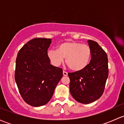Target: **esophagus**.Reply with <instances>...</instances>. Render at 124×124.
<instances>
[{
    "instance_id": "esophagus-1",
    "label": "esophagus",
    "mask_w": 124,
    "mask_h": 124,
    "mask_svg": "<svg viewBox=\"0 0 124 124\" xmlns=\"http://www.w3.org/2000/svg\"><path fill=\"white\" fill-rule=\"evenodd\" d=\"M63 75L64 76H68V72H66V71H63Z\"/></svg>"
}]
</instances>
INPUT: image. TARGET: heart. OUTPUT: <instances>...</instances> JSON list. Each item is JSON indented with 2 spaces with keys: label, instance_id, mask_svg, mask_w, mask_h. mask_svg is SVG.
Here are the masks:
<instances>
[{
  "label": "heart",
  "instance_id": "b5f03b06",
  "mask_svg": "<svg viewBox=\"0 0 124 124\" xmlns=\"http://www.w3.org/2000/svg\"><path fill=\"white\" fill-rule=\"evenodd\" d=\"M47 57L54 67H59L65 58L70 69L74 71L83 70L89 63L91 57L90 47L76 41H67L61 44L57 50L50 49Z\"/></svg>",
  "mask_w": 124,
  "mask_h": 124
}]
</instances>
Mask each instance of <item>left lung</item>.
<instances>
[{
  "mask_svg": "<svg viewBox=\"0 0 124 124\" xmlns=\"http://www.w3.org/2000/svg\"><path fill=\"white\" fill-rule=\"evenodd\" d=\"M91 50V59L85 68L68 73L70 91L77 102L89 104L102 95L108 75L107 55L97 42L87 41Z\"/></svg>",
  "mask_w": 124,
  "mask_h": 124,
  "instance_id": "obj_1",
  "label": "left lung"
}]
</instances>
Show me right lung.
<instances>
[{
  "label": "right lung",
  "mask_w": 124,
  "mask_h": 124,
  "mask_svg": "<svg viewBox=\"0 0 124 124\" xmlns=\"http://www.w3.org/2000/svg\"><path fill=\"white\" fill-rule=\"evenodd\" d=\"M52 39L34 38L24 45L16 59L15 80L24 101L33 107L46 104L63 76L50 64L47 50Z\"/></svg>",
  "instance_id": "1"
}]
</instances>
